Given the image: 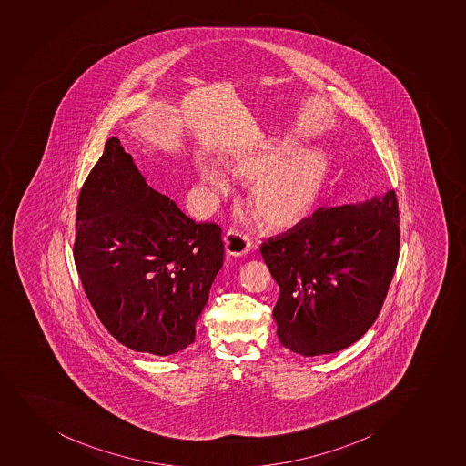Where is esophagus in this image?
<instances>
[{
    "label": "esophagus",
    "mask_w": 466,
    "mask_h": 466,
    "mask_svg": "<svg viewBox=\"0 0 466 466\" xmlns=\"http://www.w3.org/2000/svg\"><path fill=\"white\" fill-rule=\"evenodd\" d=\"M224 244H226L227 253L231 256H244L251 248L250 238L236 230L227 231V235L224 236Z\"/></svg>",
    "instance_id": "esophagus-1"
}]
</instances>
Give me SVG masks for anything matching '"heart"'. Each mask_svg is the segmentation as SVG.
Returning <instances> with one entry per match:
<instances>
[{
  "label": "heart",
  "instance_id": "obj_1",
  "mask_svg": "<svg viewBox=\"0 0 466 466\" xmlns=\"http://www.w3.org/2000/svg\"><path fill=\"white\" fill-rule=\"evenodd\" d=\"M222 167L238 181H254L247 202L265 226L278 231L294 228L313 215L329 175L320 153H299V146L289 139L228 153ZM198 177L210 191L211 202L230 193L226 177L211 166L198 167Z\"/></svg>",
  "mask_w": 466,
  "mask_h": 466
}]
</instances>
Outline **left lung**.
Here are the masks:
<instances>
[{
    "label": "left lung",
    "instance_id": "1",
    "mask_svg": "<svg viewBox=\"0 0 466 466\" xmlns=\"http://www.w3.org/2000/svg\"><path fill=\"white\" fill-rule=\"evenodd\" d=\"M400 247L394 190L359 204L319 208L260 245L279 285V342L300 356L338 353L379 316Z\"/></svg>",
    "mask_w": 466,
    "mask_h": 466
}]
</instances>
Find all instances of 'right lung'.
Listing matches in <instances>:
<instances>
[{
    "instance_id": "right-lung-1",
    "label": "right lung",
    "mask_w": 466,
    "mask_h": 466,
    "mask_svg": "<svg viewBox=\"0 0 466 466\" xmlns=\"http://www.w3.org/2000/svg\"><path fill=\"white\" fill-rule=\"evenodd\" d=\"M221 233L153 190L132 155L108 139L79 193L74 245L84 291L108 333L153 356L195 342L224 264Z\"/></svg>"
}]
</instances>
